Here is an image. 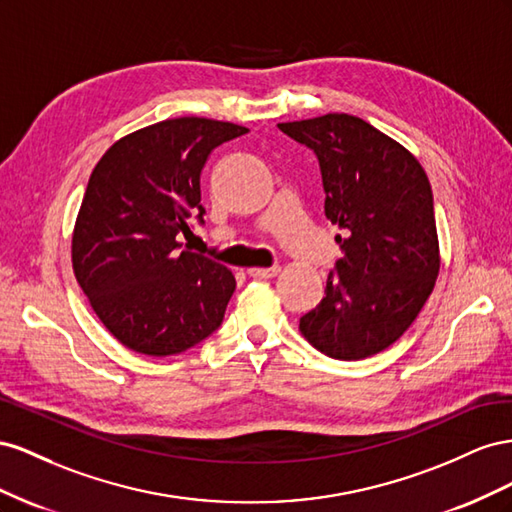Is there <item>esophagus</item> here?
<instances>
[{"label":"esophagus","mask_w":512,"mask_h":512,"mask_svg":"<svg viewBox=\"0 0 512 512\" xmlns=\"http://www.w3.org/2000/svg\"><path fill=\"white\" fill-rule=\"evenodd\" d=\"M281 272V268H248L246 274L253 276V279H272V276H276Z\"/></svg>","instance_id":"obj_1"}]
</instances>
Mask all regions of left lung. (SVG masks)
I'll use <instances>...</instances> for the list:
<instances>
[{"mask_svg":"<svg viewBox=\"0 0 512 512\" xmlns=\"http://www.w3.org/2000/svg\"><path fill=\"white\" fill-rule=\"evenodd\" d=\"M279 128L315 152L326 218L345 233L326 296L300 317L302 337L337 360L384 352L412 326L440 274L427 173L399 141L354 115Z\"/></svg>","mask_w":512,"mask_h":512,"instance_id":"left-lung-1","label":"left lung"}]
</instances>
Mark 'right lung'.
Here are the masks:
<instances>
[{
    "instance_id": "right-lung-1",
    "label": "right lung",
    "mask_w": 512,
    "mask_h": 512,
    "mask_svg": "<svg viewBox=\"0 0 512 512\" xmlns=\"http://www.w3.org/2000/svg\"><path fill=\"white\" fill-rule=\"evenodd\" d=\"M248 128L175 118L115 141L96 163L72 231V270L105 328L145 356H173L221 326L231 270L180 251L203 223L201 171Z\"/></svg>"
}]
</instances>
